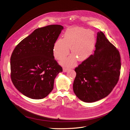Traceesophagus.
Returning a JSON list of instances; mask_svg holds the SVG:
<instances>
[{"label":"esophagus","mask_w":130,"mask_h":130,"mask_svg":"<svg viewBox=\"0 0 130 130\" xmlns=\"http://www.w3.org/2000/svg\"><path fill=\"white\" fill-rule=\"evenodd\" d=\"M69 70V69L67 68H63V71L64 72H67V71H68Z\"/></svg>","instance_id":"esophagus-1"}]
</instances>
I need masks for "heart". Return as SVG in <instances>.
Returning a JSON list of instances; mask_svg holds the SVG:
<instances>
[{"label":"heart","instance_id":"b5f03b06","mask_svg":"<svg viewBox=\"0 0 130 130\" xmlns=\"http://www.w3.org/2000/svg\"><path fill=\"white\" fill-rule=\"evenodd\" d=\"M95 42L93 31L80 27L66 30L63 38H59L53 44V53L58 60H61L69 54L72 55L60 62L63 66H73L78 59L79 61L87 60L92 54Z\"/></svg>","mask_w":130,"mask_h":130}]
</instances>
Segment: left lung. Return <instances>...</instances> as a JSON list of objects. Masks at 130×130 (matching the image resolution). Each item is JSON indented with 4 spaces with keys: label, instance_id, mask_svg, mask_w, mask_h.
<instances>
[{
    "label": "left lung",
    "instance_id": "8db88e82",
    "mask_svg": "<svg viewBox=\"0 0 130 130\" xmlns=\"http://www.w3.org/2000/svg\"><path fill=\"white\" fill-rule=\"evenodd\" d=\"M95 50L75 68L73 89L85 102H94L108 96L117 84L120 75L119 50L100 31L97 33Z\"/></svg>",
    "mask_w": 130,
    "mask_h": 130
}]
</instances>
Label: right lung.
Returning a JSON list of instances; mask_svg holds the SVG:
<instances>
[{"label": "right lung", "instance_id": "1", "mask_svg": "<svg viewBox=\"0 0 130 130\" xmlns=\"http://www.w3.org/2000/svg\"><path fill=\"white\" fill-rule=\"evenodd\" d=\"M63 27L59 25L38 28L21 41L10 58V77L16 89L32 99L46 97L62 68L54 59L53 47Z\"/></svg>", "mask_w": 130, "mask_h": 130}]
</instances>
